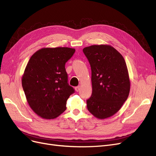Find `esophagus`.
I'll return each instance as SVG.
<instances>
[{
  "label": "esophagus",
  "mask_w": 156,
  "mask_h": 156,
  "mask_svg": "<svg viewBox=\"0 0 156 156\" xmlns=\"http://www.w3.org/2000/svg\"><path fill=\"white\" fill-rule=\"evenodd\" d=\"M75 91H76V92H78L80 91V86H77V87H75Z\"/></svg>",
  "instance_id": "1"
}]
</instances>
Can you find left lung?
<instances>
[{
    "instance_id": "8db88e82",
    "label": "left lung",
    "mask_w": 156,
    "mask_h": 156,
    "mask_svg": "<svg viewBox=\"0 0 156 156\" xmlns=\"http://www.w3.org/2000/svg\"><path fill=\"white\" fill-rule=\"evenodd\" d=\"M83 52L91 69L93 91L87 100L88 111L99 119L112 117L121 108L129 93L126 63L110 45H91Z\"/></svg>"
}]
</instances>
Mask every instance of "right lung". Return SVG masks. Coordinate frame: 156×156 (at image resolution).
<instances>
[{"mask_svg":"<svg viewBox=\"0 0 156 156\" xmlns=\"http://www.w3.org/2000/svg\"><path fill=\"white\" fill-rule=\"evenodd\" d=\"M75 52L68 47L43 48L31 56L22 77L30 107L38 116L53 119L66 109L74 89L68 83L65 65Z\"/></svg>","mask_w":156,"mask_h":156,"instance_id":"add662e5","label":"right lung"}]
</instances>
